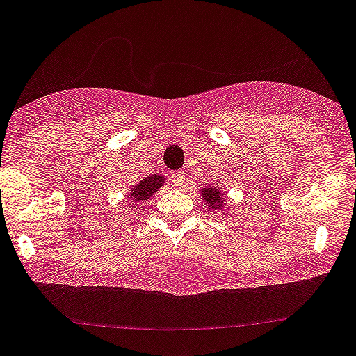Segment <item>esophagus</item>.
Returning a JSON list of instances; mask_svg holds the SVG:
<instances>
[{
  "label": "esophagus",
  "mask_w": 356,
  "mask_h": 356,
  "mask_svg": "<svg viewBox=\"0 0 356 356\" xmlns=\"http://www.w3.org/2000/svg\"><path fill=\"white\" fill-rule=\"evenodd\" d=\"M170 179L175 186H184L186 174L182 170H174V172H170Z\"/></svg>",
  "instance_id": "34e87169"
}]
</instances>
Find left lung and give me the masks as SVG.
Here are the masks:
<instances>
[{"instance_id": "obj_1", "label": "left lung", "mask_w": 356, "mask_h": 356, "mask_svg": "<svg viewBox=\"0 0 356 356\" xmlns=\"http://www.w3.org/2000/svg\"><path fill=\"white\" fill-rule=\"evenodd\" d=\"M203 194H204V201L209 204V207H215V208H220L222 207V201L223 197L220 196V193L216 189H203ZM213 208V209H215Z\"/></svg>"}]
</instances>
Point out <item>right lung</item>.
Returning <instances> with one entry per match:
<instances>
[{
	"label": "right lung",
	"mask_w": 356,
	"mask_h": 356,
	"mask_svg": "<svg viewBox=\"0 0 356 356\" xmlns=\"http://www.w3.org/2000/svg\"><path fill=\"white\" fill-rule=\"evenodd\" d=\"M162 184H163V179L160 177V175H152V177L143 179V182H140V184L134 188L133 200L134 201L148 200V197L152 196L156 189L162 188Z\"/></svg>",
	"instance_id": "1"
}]
</instances>
